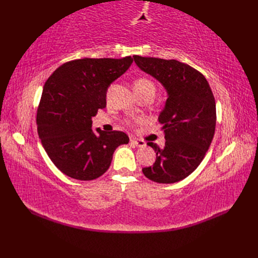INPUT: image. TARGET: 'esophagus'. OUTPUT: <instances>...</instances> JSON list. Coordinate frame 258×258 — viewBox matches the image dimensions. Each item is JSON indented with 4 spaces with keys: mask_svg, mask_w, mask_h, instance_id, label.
I'll return each instance as SVG.
<instances>
[{
    "mask_svg": "<svg viewBox=\"0 0 258 258\" xmlns=\"http://www.w3.org/2000/svg\"><path fill=\"white\" fill-rule=\"evenodd\" d=\"M130 142H131V144H133V145H135V146H138V147H144L146 144H145V142L144 141H142V140H138L136 138H131L130 139Z\"/></svg>",
    "mask_w": 258,
    "mask_h": 258,
    "instance_id": "1",
    "label": "esophagus"
}]
</instances>
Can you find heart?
<instances>
[{"label": "heart", "instance_id": "obj_1", "mask_svg": "<svg viewBox=\"0 0 258 258\" xmlns=\"http://www.w3.org/2000/svg\"><path fill=\"white\" fill-rule=\"evenodd\" d=\"M146 89H155V86L150 80L144 79V78L135 81L134 91H141V90H146Z\"/></svg>", "mask_w": 258, "mask_h": 258}]
</instances>
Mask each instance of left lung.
I'll list each match as a JSON object with an SVG mask.
<instances>
[{
    "instance_id": "left-lung-1",
    "label": "left lung",
    "mask_w": 258,
    "mask_h": 258,
    "mask_svg": "<svg viewBox=\"0 0 258 258\" xmlns=\"http://www.w3.org/2000/svg\"><path fill=\"white\" fill-rule=\"evenodd\" d=\"M133 57L136 65L160 82L167 93L158 115L165 145L160 149L149 143L156 160L154 165L142 171L153 182H179L200 165L215 133L216 105L210 84L199 71L176 59Z\"/></svg>"
}]
</instances>
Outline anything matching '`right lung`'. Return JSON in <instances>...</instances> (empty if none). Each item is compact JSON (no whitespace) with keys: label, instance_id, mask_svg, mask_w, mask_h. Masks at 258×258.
Returning a JSON list of instances; mask_svg holds the SVG:
<instances>
[{"label":"right lung","instance_id":"add662e5","mask_svg":"<svg viewBox=\"0 0 258 258\" xmlns=\"http://www.w3.org/2000/svg\"><path fill=\"white\" fill-rule=\"evenodd\" d=\"M133 57L82 58L64 63L43 87L37 108V133L59 171L80 180L105 173L114 151L128 143L119 131L92 130V117L106 106V92L123 75Z\"/></svg>","mask_w":258,"mask_h":258}]
</instances>
